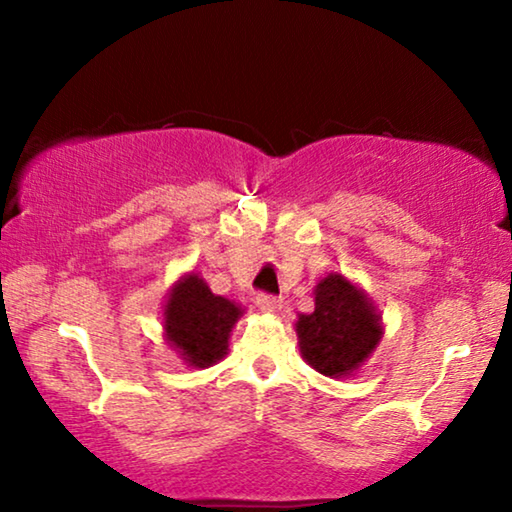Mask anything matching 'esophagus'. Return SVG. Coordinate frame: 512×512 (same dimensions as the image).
Segmentation results:
<instances>
[{"mask_svg":"<svg viewBox=\"0 0 512 512\" xmlns=\"http://www.w3.org/2000/svg\"><path fill=\"white\" fill-rule=\"evenodd\" d=\"M256 305H258V310L268 312V314L279 310V300H277L275 296H268V293H258V296H256Z\"/></svg>","mask_w":512,"mask_h":512,"instance_id":"1","label":"esophagus"}]
</instances>
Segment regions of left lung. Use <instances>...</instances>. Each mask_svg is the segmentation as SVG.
I'll return each instance as SVG.
<instances>
[{"mask_svg":"<svg viewBox=\"0 0 512 512\" xmlns=\"http://www.w3.org/2000/svg\"><path fill=\"white\" fill-rule=\"evenodd\" d=\"M303 359L326 377H349L382 338V319L359 286L331 272L314 289V312L296 321Z\"/></svg>","mask_w":512,"mask_h":512,"instance_id":"left-lung-1","label":"left lung"}]
</instances>
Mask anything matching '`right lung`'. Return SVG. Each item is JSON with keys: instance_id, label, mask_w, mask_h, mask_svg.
<instances>
[{"instance_id": "1", "label": "right lung", "mask_w": 512, "mask_h": 512, "mask_svg": "<svg viewBox=\"0 0 512 512\" xmlns=\"http://www.w3.org/2000/svg\"><path fill=\"white\" fill-rule=\"evenodd\" d=\"M165 338L188 366H214L228 354L230 331L242 317V307L216 296L195 272L172 286L163 310Z\"/></svg>"}]
</instances>
